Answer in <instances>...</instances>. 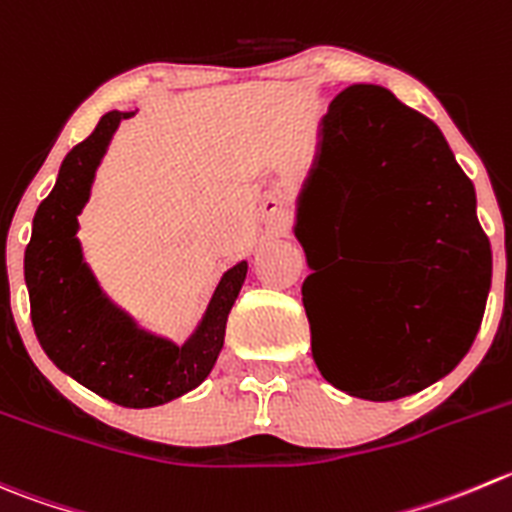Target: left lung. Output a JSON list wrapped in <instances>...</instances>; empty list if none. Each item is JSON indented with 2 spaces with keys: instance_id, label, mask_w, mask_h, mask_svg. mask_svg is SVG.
Returning a JSON list of instances; mask_svg holds the SVG:
<instances>
[{
  "instance_id": "8db88e82",
  "label": "left lung",
  "mask_w": 512,
  "mask_h": 512,
  "mask_svg": "<svg viewBox=\"0 0 512 512\" xmlns=\"http://www.w3.org/2000/svg\"><path fill=\"white\" fill-rule=\"evenodd\" d=\"M310 187H325L330 205L342 207L347 255L380 250L390 257L385 272L360 292L377 337L375 355L342 365L312 332L322 377L375 403L420 393L463 360L483 322L493 252L475 215L473 182L438 124L385 87L352 84L322 117L320 155L302 200ZM295 232L317 270L300 225ZM315 277L302 285L307 317Z\"/></svg>"
}]
</instances>
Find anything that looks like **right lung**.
I'll return each instance as SVG.
<instances>
[{"mask_svg":"<svg viewBox=\"0 0 512 512\" xmlns=\"http://www.w3.org/2000/svg\"><path fill=\"white\" fill-rule=\"evenodd\" d=\"M132 114L107 112L92 135L64 157L54 190L34 215L24 280L37 340L59 370L122 408H155L190 393L210 375L225 345L227 315L247 277V262L222 275L202 322L182 347L140 330L102 295L82 260L77 215L87 205L114 130Z\"/></svg>","mask_w":512,"mask_h":512,"instance_id":"add662e5","label":"right lung"}]
</instances>
